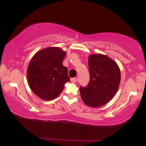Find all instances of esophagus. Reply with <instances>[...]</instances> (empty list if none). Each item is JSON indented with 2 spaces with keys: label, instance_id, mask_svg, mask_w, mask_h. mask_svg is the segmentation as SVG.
Returning <instances> with one entry per match:
<instances>
[{
  "label": "esophagus",
  "instance_id": "34e87169",
  "mask_svg": "<svg viewBox=\"0 0 146 146\" xmlns=\"http://www.w3.org/2000/svg\"><path fill=\"white\" fill-rule=\"evenodd\" d=\"M71 81L72 82H75L77 81V78H71Z\"/></svg>",
  "mask_w": 146,
  "mask_h": 146
}]
</instances>
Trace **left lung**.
I'll use <instances>...</instances> for the list:
<instances>
[{
  "label": "left lung",
  "instance_id": "obj_1",
  "mask_svg": "<svg viewBox=\"0 0 146 146\" xmlns=\"http://www.w3.org/2000/svg\"><path fill=\"white\" fill-rule=\"evenodd\" d=\"M90 81L88 86L80 87L82 100L93 108L110 101L117 93L121 80L117 64L109 57L93 54L88 57Z\"/></svg>",
  "mask_w": 146,
  "mask_h": 146
}]
</instances>
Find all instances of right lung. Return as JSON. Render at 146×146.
Wrapping results in <instances>:
<instances>
[{
  "instance_id": "obj_1",
  "label": "right lung",
  "mask_w": 146,
  "mask_h": 146,
  "mask_svg": "<svg viewBox=\"0 0 146 146\" xmlns=\"http://www.w3.org/2000/svg\"><path fill=\"white\" fill-rule=\"evenodd\" d=\"M66 52L52 46L37 52L27 68L29 86L33 93L44 100L56 98L70 81L67 68L63 66Z\"/></svg>"
}]
</instances>
